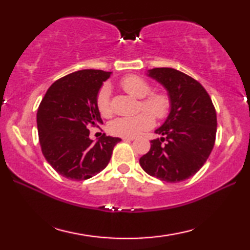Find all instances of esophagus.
<instances>
[{
    "label": "esophagus",
    "instance_id": "34e87169",
    "mask_svg": "<svg viewBox=\"0 0 250 250\" xmlns=\"http://www.w3.org/2000/svg\"><path fill=\"white\" fill-rule=\"evenodd\" d=\"M122 140H124V141H133L134 138H122Z\"/></svg>",
    "mask_w": 250,
    "mask_h": 250
}]
</instances>
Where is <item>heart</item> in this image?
<instances>
[{"mask_svg": "<svg viewBox=\"0 0 250 250\" xmlns=\"http://www.w3.org/2000/svg\"><path fill=\"white\" fill-rule=\"evenodd\" d=\"M119 84L125 92L140 99V109H146L147 111L113 119L108 125V130L111 134L122 138H133L153 125L154 119L152 114L159 120L166 119L170 115L172 108L171 97L166 91H152L151 83L146 79L137 75H128L121 78ZM96 104L103 117L112 115L111 91L108 84H104L99 89L96 97ZM150 112L152 113L151 115Z\"/></svg>", "mask_w": 250, "mask_h": 250, "instance_id": "obj_1", "label": "heart"}]
</instances>
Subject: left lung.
<instances>
[{"label": "left lung", "instance_id": "obj_1", "mask_svg": "<svg viewBox=\"0 0 250 250\" xmlns=\"http://www.w3.org/2000/svg\"><path fill=\"white\" fill-rule=\"evenodd\" d=\"M149 76L167 88L172 108L166 122L155 130L163 137L151 141L140 166L161 181H184L204 166L213 150L216 110L208 92L191 76L167 67L151 69Z\"/></svg>", "mask_w": 250, "mask_h": 250}]
</instances>
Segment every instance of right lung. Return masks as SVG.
<instances>
[{
  "label": "right lung",
  "instance_id": "add662e5",
  "mask_svg": "<svg viewBox=\"0 0 250 250\" xmlns=\"http://www.w3.org/2000/svg\"><path fill=\"white\" fill-rule=\"evenodd\" d=\"M108 71L83 69L55 82L46 91L37 111L42 152L55 171L67 179L83 181L108 166L120 138L104 133L96 143L89 126L103 124L96 97Z\"/></svg>",
  "mask_w": 250,
  "mask_h": 250
}]
</instances>
